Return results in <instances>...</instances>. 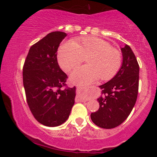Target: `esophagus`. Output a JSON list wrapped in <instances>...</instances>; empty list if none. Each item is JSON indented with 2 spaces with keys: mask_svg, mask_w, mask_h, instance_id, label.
I'll list each match as a JSON object with an SVG mask.
<instances>
[{
  "mask_svg": "<svg viewBox=\"0 0 157 157\" xmlns=\"http://www.w3.org/2000/svg\"><path fill=\"white\" fill-rule=\"evenodd\" d=\"M84 88L83 87H77V91H78V92H82V91H84ZM80 100H81V101H82V102H85V101H86V100H85V99H82V98H80Z\"/></svg>",
  "mask_w": 157,
  "mask_h": 157,
  "instance_id": "1",
  "label": "esophagus"
}]
</instances>
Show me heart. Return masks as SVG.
Segmentation results:
<instances>
[{"mask_svg": "<svg viewBox=\"0 0 157 157\" xmlns=\"http://www.w3.org/2000/svg\"><path fill=\"white\" fill-rule=\"evenodd\" d=\"M84 57L88 65L76 68L71 75V80L77 84H89L98 78L110 80L121 67L120 52L100 37L89 36L75 39L73 43L65 42L57 52L59 64L66 71L77 67Z\"/></svg>", "mask_w": 157, "mask_h": 157, "instance_id": "heart-1", "label": "heart"}]
</instances>
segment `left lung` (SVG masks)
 Returning a JSON list of instances; mask_svg holds the SVG:
<instances>
[{"mask_svg":"<svg viewBox=\"0 0 157 157\" xmlns=\"http://www.w3.org/2000/svg\"><path fill=\"white\" fill-rule=\"evenodd\" d=\"M122 66L117 75L99 87L101 96L97 99L100 108L91 113L95 125L102 128H113L129 116L136 103L139 89L140 66L131 47L121 48Z\"/></svg>","mask_w":157,"mask_h":157,"instance_id":"left-lung-1","label":"left lung"}]
</instances>
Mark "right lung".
<instances>
[{"mask_svg": "<svg viewBox=\"0 0 157 157\" xmlns=\"http://www.w3.org/2000/svg\"><path fill=\"white\" fill-rule=\"evenodd\" d=\"M67 34L53 32L30 48L23 68L27 103L40 123L56 127L64 123L75 104L76 87L66 88L67 75L57 63V49Z\"/></svg>", "mask_w": 157, "mask_h": 157, "instance_id": "1", "label": "right lung"}]
</instances>
